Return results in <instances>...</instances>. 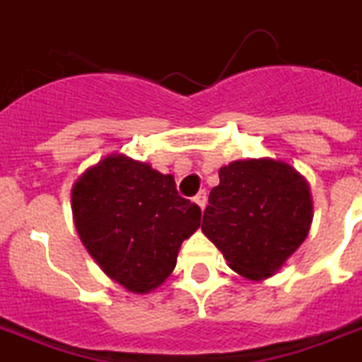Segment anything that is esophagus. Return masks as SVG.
<instances>
[{"mask_svg":"<svg viewBox=\"0 0 362 362\" xmlns=\"http://www.w3.org/2000/svg\"><path fill=\"white\" fill-rule=\"evenodd\" d=\"M194 202H196V204H198V206L202 207V209H204V207H206V204H207L206 190H202V192H198V194L194 196Z\"/></svg>","mask_w":362,"mask_h":362,"instance_id":"34e87169","label":"esophagus"}]
</instances>
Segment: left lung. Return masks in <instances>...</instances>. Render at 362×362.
Here are the masks:
<instances>
[{"instance_id":"1","label":"left lung","mask_w":362,"mask_h":362,"mask_svg":"<svg viewBox=\"0 0 362 362\" xmlns=\"http://www.w3.org/2000/svg\"><path fill=\"white\" fill-rule=\"evenodd\" d=\"M202 230L240 276H274L312 225L306 179L285 162L236 160L219 170Z\"/></svg>"}]
</instances>
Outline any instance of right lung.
I'll return each instance as SVG.
<instances>
[{"label":"right lung","mask_w":362,"mask_h":362,"mask_svg":"<svg viewBox=\"0 0 362 362\" xmlns=\"http://www.w3.org/2000/svg\"><path fill=\"white\" fill-rule=\"evenodd\" d=\"M81 242L111 279L132 293L166 281L202 209L181 198L172 175L111 155L86 170L71 192Z\"/></svg>","instance_id":"1"}]
</instances>
